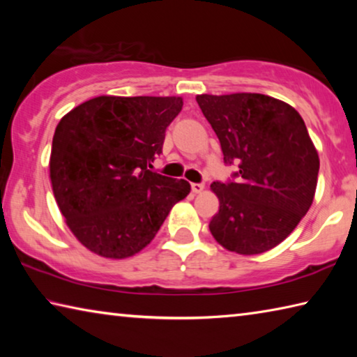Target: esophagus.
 Listing matches in <instances>:
<instances>
[{"label":"esophagus","instance_id":"esophagus-1","mask_svg":"<svg viewBox=\"0 0 357 357\" xmlns=\"http://www.w3.org/2000/svg\"><path fill=\"white\" fill-rule=\"evenodd\" d=\"M204 190L203 184H192V192L193 193H202Z\"/></svg>","mask_w":357,"mask_h":357}]
</instances>
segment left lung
Returning a JSON list of instances; mask_svg holds the SVG:
<instances>
[{
	"mask_svg": "<svg viewBox=\"0 0 357 357\" xmlns=\"http://www.w3.org/2000/svg\"><path fill=\"white\" fill-rule=\"evenodd\" d=\"M197 102L220 142L234 183H213L219 213L214 239L239 255L264 253L285 241L315 197L319 157L304 119L266 94H198Z\"/></svg>",
	"mask_w": 357,
	"mask_h": 357,
	"instance_id": "left-lung-1",
	"label": "left lung"
}]
</instances>
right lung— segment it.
<instances>
[{
  "label": "right lung",
  "instance_id": "add662e5",
  "mask_svg": "<svg viewBox=\"0 0 357 357\" xmlns=\"http://www.w3.org/2000/svg\"><path fill=\"white\" fill-rule=\"evenodd\" d=\"M183 98L99 96L59 121L50 181L72 234L88 250L123 259L143 250L190 192L185 179L148 170Z\"/></svg>",
  "mask_w": 357,
  "mask_h": 357
}]
</instances>
